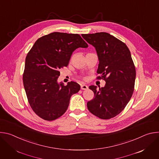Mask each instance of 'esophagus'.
Listing matches in <instances>:
<instances>
[{"label": "esophagus", "mask_w": 159, "mask_h": 159, "mask_svg": "<svg viewBox=\"0 0 159 159\" xmlns=\"http://www.w3.org/2000/svg\"><path fill=\"white\" fill-rule=\"evenodd\" d=\"M88 89V86L85 85V84H83V85H81V89L82 90H87Z\"/></svg>", "instance_id": "34e87169"}]
</instances>
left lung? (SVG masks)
Listing matches in <instances>:
<instances>
[{"label": "left lung", "instance_id": "8db88e82", "mask_svg": "<svg viewBox=\"0 0 159 159\" xmlns=\"http://www.w3.org/2000/svg\"><path fill=\"white\" fill-rule=\"evenodd\" d=\"M83 38L96 48L99 63L97 73L104 79V87L90 85L94 98L87 102L89 111L96 116L109 120L125 109L134 91L136 70L125 43L107 33L83 34Z\"/></svg>", "mask_w": 159, "mask_h": 159}]
</instances>
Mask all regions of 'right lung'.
Returning <instances> with one entry per match:
<instances>
[{
	"label": "right lung",
	"mask_w": 159,
	"mask_h": 159,
	"mask_svg": "<svg viewBox=\"0 0 159 159\" xmlns=\"http://www.w3.org/2000/svg\"><path fill=\"white\" fill-rule=\"evenodd\" d=\"M88 44L78 34L54 32L43 36L28 52L23 74V84L28 102L36 114L47 121L62 116L71 96L78 93L77 82L58 83L60 69L69 65L71 55L78 48Z\"/></svg>",
	"instance_id": "add662e5"
}]
</instances>
